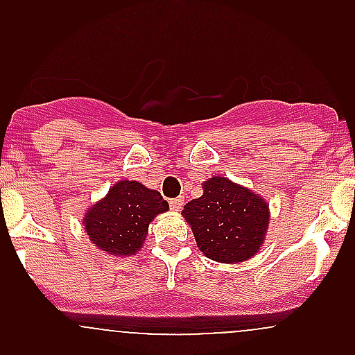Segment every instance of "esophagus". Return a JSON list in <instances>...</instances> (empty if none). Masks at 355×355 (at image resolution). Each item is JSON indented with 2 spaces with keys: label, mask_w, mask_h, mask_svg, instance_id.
I'll return each instance as SVG.
<instances>
[{
  "label": "esophagus",
  "mask_w": 355,
  "mask_h": 355,
  "mask_svg": "<svg viewBox=\"0 0 355 355\" xmlns=\"http://www.w3.org/2000/svg\"><path fill=\"white\" fill-rule=\"evenodd\" d=\"M182 204H184V199L182 198H175V199H170V207L173 211H178L182 207Z\"/></svg>",
  "instance_id": "obj_1"
}]
</instances>
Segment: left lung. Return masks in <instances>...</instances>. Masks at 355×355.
Returning <instances> with one entry per match:
<instances>
[{
	"label": "left lung",
	"mask_w": 355,
	"mask_h": 355,
	"mask_svg": "<svg viewBox=\"0 0 355 355\" xmlns=\"http://www.w3.org/2000/svg\"><path fill=\"white\" fill-rule=\"evenodd\" d=\"M202 189L204 194L184 207L198 247L220 263L249 259L263 244L270 223L268 204L223 177L204 182Z\"/></svg>",
	"instance_id": "8db88e82"
}]
</instances>
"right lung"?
I'll return each instance as SVG.
<instances>
[{"label": "right lung", "mask_w": 355, "mask_h": 355, "mask_svg": "<svg viewBox=\"0 0 355 355\" xmlns=\"http://www.w3.org/2000/svg\"><path fill=\"white\" fill-rule=\"evenodd\" d=\"M168 202L139 182L121 180L84 218L85 230L99 249L111 256L135 254L144 244L148 227Z\"/></svg>", "instance_id": "obj_1"}]
</instances>
